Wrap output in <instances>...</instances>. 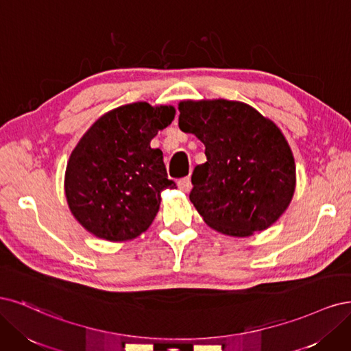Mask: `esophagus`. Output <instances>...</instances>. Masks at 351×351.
Masks as SVG:
<instances>
[{
	"instance_id": "1",
	"label": "esophagus",
	"mask_w": 351,
	"mask_h": 351,
	"mask_svg": "<svg viewBox=\"0 0 351 351\" xmlns=\"http://www.w3.org/2000/svg\"><path fill=\"white\" fill-rule=\"evenodd\" d=\"M178 188L182 191V192H189L191 188H192V184H191V179L189 178H182L178 180Z\"/></svg>"
}]
</instances>
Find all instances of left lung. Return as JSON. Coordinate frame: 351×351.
I'll use <instances>...</instances> for the list:
<instances>
[{
	"label": "left lung",
	"mask_w": 351,
	"mask_h": 351,
	"mask_svg": "<svg viewBox=\"0 0 351 351\" xmlns=\"http://www.w3.org/2000/svg\"><path fill=\"white\" fill-rule=\"evenodd\" d=\"M179 128L206 145L189 199L211 229L245 237L268 229L290 204L296 165L276 123L237 100H182Z\"/></svg>",
	"instance_id": "8db88e82"
}]
</instances>
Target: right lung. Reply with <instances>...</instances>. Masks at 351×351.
Returning <instances> with one entry per match:
<instances>
[{"mask_svg": "<svg viewBox=\"0 0 351 351\" xmlns=\"http://www.w3.org/2000/svg\"><path fill=\"white\" fill-rule=\"evenodd\" d=\"M171 105L147 101L123 105L101 115L73 150L64 191L75 220L99 239L125 242L150 228L162 192L175 189L167 179L157 132L175 118Z\"/></svg>", "mask_w": 351, "mask_h": 351, "instance_id": "add662e5", "label": "right lung"}]
</instances>
